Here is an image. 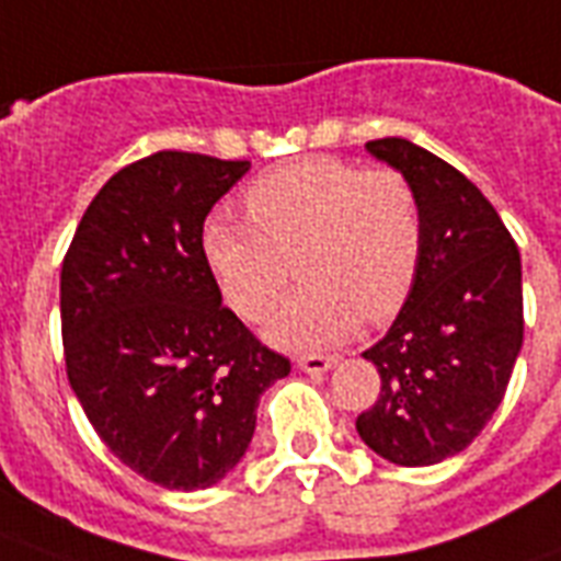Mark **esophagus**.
Segmentation results:
<instances>
[{"mask_svg": "<svg viewBox=\"0 0 561 561\" xmlns=\"http://www.w3.org/2000/svg\"><path fill=\"white\" fill-rule=\"evenodd\" d=\"M336 359L340 357H333V354H304V357H298V368L307 375H321L330 366H336Z\"/></svg>", "mask_w": 561, "mask_h": 561, "instance_id": "obj_1", "label": "esophagus"}]
</instances>
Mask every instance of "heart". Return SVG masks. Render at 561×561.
I'll return each mask as SVG.
<instances>
[{
	"mask_svg": "<svg viewBox=\"0 0 561 561\" xmlns=\"http://www.w3.org/2000/svg\"><path fill=\"white\" fill-rule=\"evenodd\" d=\"M242 207L249 221L204 225V260L249 321L275 312L295 260L304 284L272 324L280 345H330L359 319L383 324L410 298L424 225L419 195L398 169L310 158L257 178Z\"/></svg>",
	"mask_w": 561,
	"mask_h": 561,
	"instance_id": "heart-1",
	"label": "heart"
}]
</instances>
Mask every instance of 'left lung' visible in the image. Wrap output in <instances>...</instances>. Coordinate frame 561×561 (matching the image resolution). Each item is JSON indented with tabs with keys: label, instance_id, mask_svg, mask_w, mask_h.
<instances>
[{
	"label": "left lung",
	"instance_id": "left-lung-1",
	"mask_svg": "<svg viewBox=\"0 0 561 561\" xmlns=\"http://www.w3.org/2000/svg\"><path fill=\"white\" fill-rule=\"evenodd\" d=\"M366 146L419 195L424 245L398 319L363 351L380 394L357 433L394 466H433L466 450L506 394L524 342L520 251L459 169L401 137Z\"/></svg>",
	"mask_w": 561,
	"mask_h": 561
}]
</instances>
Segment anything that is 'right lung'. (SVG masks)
<instances>
[{
  "instance_id": "right-lung-1",
  "label": "right lung",
  "mask_w": 561,
  "mask_h": 561,
  "mask_svg": "<svg viewBox=\"0 0 561 561\" xmlns=\"http://www.w3.org/2000/svg\"><path fill=\"white\" fill-rule=\"evenodd\" d=\"M249 167L172 149L134 160L95 193L60 266L69 386L107 450L163 489L219 483L260 394L293 368L221 304L202 251L207 213Z\"/></svg>"
}]
</instances>
